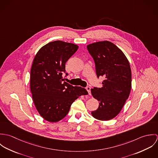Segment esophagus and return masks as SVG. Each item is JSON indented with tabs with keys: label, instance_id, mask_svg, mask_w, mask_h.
Segmentation results:
<instances>
[{
	"label": "esophagus",
	"instance_id": "1",
	"mask_svg": "<svg viewBox=\"0 0 158 158\" xmlns=\"http://www.w3.org/2000/svg\"><path fill=\"white\" fill-rule=\"evenodd\" d=\"M86 89L87 90V91L88 92V94H89V95H91V93H90V88L89 86H87L86 88Z\"/></svg>",
	"mask_w": 158,
	"mask_h": 158
}]
</instances>
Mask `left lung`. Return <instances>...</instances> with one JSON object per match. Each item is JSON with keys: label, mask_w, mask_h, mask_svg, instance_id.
I'll return each mask as SVG.
<instances>
[{"label": "left lung", "mask_w": 158, "mask_h": 158, "mask_svg": "<svg viewBox=\"0 0 158 158\" xmlns=\"http://www.w3.org/2000/svg\"><path fill=\"white\" fill-rule=\"evenodd\" d=\"M94 60L97 77L105 80L100 88L91 89L93 97L99 102L92 115L102 121L116 117L128 98L131 89V70L123 52L113 43L104 41L87 45Z\"/></svg>", "instance_id": "left-lung-1"}]
</instances>
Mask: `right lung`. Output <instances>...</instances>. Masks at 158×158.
<instances>
[{"label": "right lung", "instance_id": "right-lung-1", "mask_svg": "<svg viewBox=\"0 0 158 158\" xmlns=\"http://www.w3.org/2000/svg\"><path fill=\"white\" fill-rule=\"evenodd\" d=\"M78 48L76 44L55 41L42 47L34 58L30 90L36 109L48 122L62 120L76 99L88 94L86 89L65 82L63 77L66 63Z\"/></svg>", "mask_w": 158, "mask_h": 158}]
</instances>
